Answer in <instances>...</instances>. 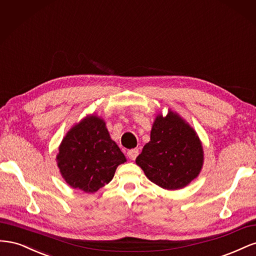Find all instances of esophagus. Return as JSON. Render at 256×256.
Masks as SVG:
<instances>
[{
	"label": "esophagus",
	"mask_w": 256,
	"mask_h": 256,
	"mask_svg": "<svg viewBox=\"0 0 256 256\" xmlns=\"http://www.w3.org/2000/svg\"><path fill=\"white\" fill-rule=\"evenodd\" d=\"M138 148H134V150H130L127 152V156L130 160H136V158L138 157Z\"/></svg>",
	"instance_id": "34e87169"
}]
</instances>
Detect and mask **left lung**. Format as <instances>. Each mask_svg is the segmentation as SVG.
<instances>
[{
	"label": "left lung",
	"mask_w": 256,
	"mask_h": 256,
	"mask_svg": "<svg viewBox=\"0 0 256 256\" xmlns=\"http://www.w3.org/2000/svg\"><path fill=\"white\" fill-rule=\"evenodd\" d=\"M146 177L166 190L182 189L202 170L204 152L196 132L180 115L170 111L157 115L150 141L136 157Z\"/></svg>",
	"instance_id": "1"
}]
</instances>
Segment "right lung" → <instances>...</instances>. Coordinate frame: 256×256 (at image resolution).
Wrapping results in <instances>:
<instances>
[{
	"label": "right lung",
	"mask_w": 256,
	"mask_h": 256,
	"mask_svg": "<svg viewBox=\"0 0 256 256\" xmlns=\"http://www.w3.org/2000/svg\"><path fill=\"white\" fill-rule=\"evenodd\" d=\"M56 161L70 187L92 193L112 180L116 168L126 162V157L111 140L104 120L90 115L66 134Z\"/></svg>",
	"instance_id": "obj_1"
}]
</instances>
